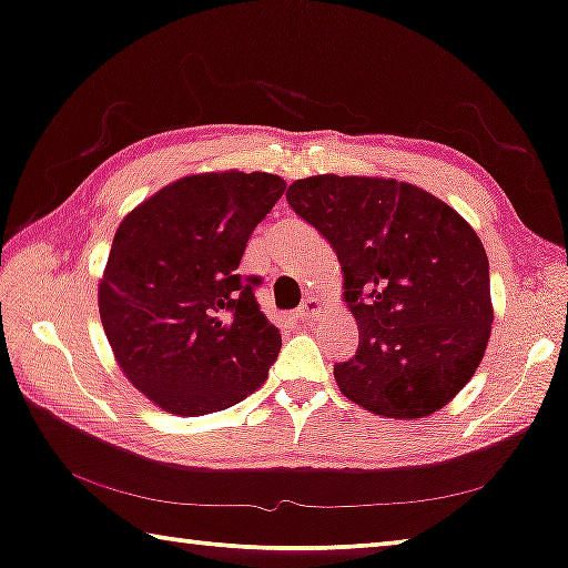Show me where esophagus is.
<instances>
[{
  "label": "esophagus",
  "mask_w": 568,
  "mask_h": 568,
  "mask_svg": "<svg viewBox=\"0 0 568 568\" xmlns=\"http://www.w3.org/2000/svg\"><path fill=\"white\" fill-rule=\"evenodd\" d=\"M297 315H300L305 323L315 321V317L321 315V302H317V297H307V300L300 305V313H297Z\"/></svg>",
  "instance_id": "34e87169"
}]
</instances>
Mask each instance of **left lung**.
Segmentation results:
<instances>
[{"instance_id": "left-lung-1", "label": "left lung", "mask_w": 568, "mask_h": 568, "mask_svg": "<svg viewBox=\"0 0 568 568\" xmlns=\"http://www.w3.org/2000/svg\"><path fill=\"white\" fill-rule=\"evenodd\" d=\"M286 201L336 251L359 325L356 354L333 367L341 393L387 418L447 406L476 375L494 323L476 230L393 178H302Z\"/></svg>"}]
</instances>
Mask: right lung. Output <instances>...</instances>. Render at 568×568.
Here are the masks:
<instances>
[{"mask_svg":"<svg viewBox=\"0 0 568 568\" xmlns=\"http://www.w3.org/2000/svg\"><path fill=\"white\" fill-rule=\"evenodd\" d=\"M284 189L271 173H199L123 216L98 286L100 321L123 375L154 406L204 416L266 383L282 333L240 261Z\"/></svg>","mask_w":568,"mask_h":568,"instance_id":"add662e5","label":"right lung"}]
</instances>
